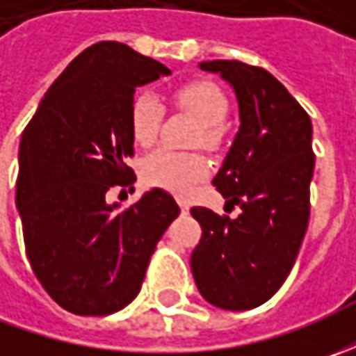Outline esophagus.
I'll use <instances>...</instances> for the list:
<instances>
[{
	"mask_svg": "<svg viewBox=\"0 0 356 356\" xmlns=\"http://www.w3.org/2000/svg\"><path fill=\"white\" fill-rule=\"evenodd\" d=\"M188 208H190V206H188L186 202H180V210H182V213H188Z\"/></svg>",
	"mask_w": 356,
	"mask_h": 356,
	"instance_id": "esophagus-1",
	"label": "esophagus"
}]
</instances>
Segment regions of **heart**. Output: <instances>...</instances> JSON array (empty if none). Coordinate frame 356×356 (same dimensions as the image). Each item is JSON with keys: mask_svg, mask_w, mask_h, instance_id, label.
Masks as SVG:
<instances>
[{"mask_svg": "<svg viewBox=\"0 0 356 356\" xmlns=\"http://www.w3.org/2000/svg\"><path fill=\"white\" fill-rule=\"evenodd\" d=\"M176 106L200 122L198 140L206 146H218L222 140V122L226 120L229 103L224 90L212 81L196 79L180 85L172 95ZM164 106L156 95L140 92L130 106V132L136 144L152 146L162 124ZM210 172L208 158L200 152H178L160 148L143 162V178L152 186H160L174 194L188 196L194 186Z\"/></svg>", "mask_w": 356, "mask_h": 356, "instance_id": "b5f03b06", "label": "heart"}]
</instances>
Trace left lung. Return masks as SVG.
<instances>
[{
	"label": "left lung",
	"mask_w": 356,
	"mask_h": 356,
	"mask_svg": "<svg viewBox=\"0 0 356 356\" xmlns=\"http://www.w3.org/2000/svg\"><path fill=\"white\" fill-rule=\"evenodd\" d=\"M238 97L239 132L212 184L238 218L196 206L202 226L192 252L198 291L229 311L253 309L277 293L293 267L309 224L315 168L311 118L271 73L241 61H206Z\"/></svg>",
	"instance_id": "8db88e82"
}]
</instances>
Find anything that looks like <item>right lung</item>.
<instances>
[{"label": "right lung", "instance_id": "right-lung-1", "mask_svg": "<svg viewBox=\"0 0 356 356\" xmlns=\"http://www.w3.org/2000/svg\"><path fill=\"white\" fill-rule=\"evenodd\" d=\"M170 75L118 41L76 55L41 99L19 144L15 204L29 264L51 299L75 315H111L138 295L180 208L152 188L117 212L106 192L136 180L134 89Z\"/></svg>", "mask_w": 356, "mask_h": 356}]
</instances>
